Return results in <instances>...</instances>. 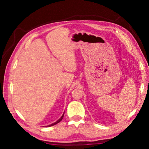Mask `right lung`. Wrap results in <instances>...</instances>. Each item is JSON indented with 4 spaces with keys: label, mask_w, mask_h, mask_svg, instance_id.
Wrapping results in <instances>:
<instances>
[{
    "label": "right lung",
    "mask_w": 149,
    "mask_h": 149,
    "mask_svg": "<svg viewBox=\"0 0 149 149\" xmlns=\"http://www.w3.org/2000/svg\"><path fill=\"white\" fill-rule=\"evenodd\" d=\"M63 116H64V113H63V115H62V116L61 117V118H60L58 120V121H57V122H56L55 123H52V124H51V125H47V127H50V126H52V125H56V124H57V123H58L60 121H61V120H62V119H63Z\"/></svg>",
    "instance_id": "obj_1"
}]
</instances>
